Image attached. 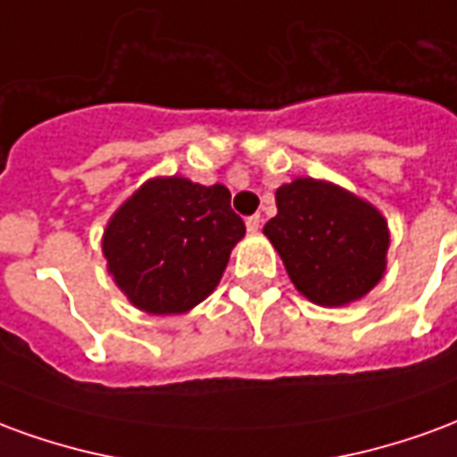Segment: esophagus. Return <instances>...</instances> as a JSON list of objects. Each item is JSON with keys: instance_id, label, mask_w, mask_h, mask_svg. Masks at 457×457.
Returning a JSON list of instances; mask_svg holds the SVG:
<instances>
[{"instance_id": "esophagus-1", "label": "esophagus", "mask_w": 457, "mask_h": 457, "mask_svg": "<svg viewBox=\"0 0 457 457\" xmlns=\"http://www.w3.org/2000/svg\"><path fill=\"white\" fill-rule=\"evenodd\" d=\"M259 228H262V218H259V215H249V218H247L249 232H257Z\"/></svg>"}]
</instances>
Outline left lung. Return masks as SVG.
<instances>
[{
    "label": "left lung",
    "mask_w": 457,
    "mask_h": 457,
    "mask_svg": "<svg viewBox=\"0 0 457 457\" xmlns=\"http://www.w3.org/2000/svg\"><path fill=\"white\" fill-rule=\"evenodd\" d=\"M277 210L264 235L308 301L345 306L379 284L389 228L372 203L328 180L296 179L277 190Z\"/></svg>",
    "instance_id": "obj_1"
}]
</instances>
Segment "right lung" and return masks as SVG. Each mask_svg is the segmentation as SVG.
Returning <instances> with one entry per match:
<instances>
[{"label": "right lung", "mask_w": 457, "mask_h": 457, "mask_svg": "<svg viewBox=\"0 0 457 457\" xmlns=\"http://www.w3.org/2000/svg\"><path fill=\"white\" fill-rule=\"evenodd\" d=\"M242 237L245 222L229 208L225 186L159 176L110 218L103 254L131 306L170 316L186 313L215 291Z\"/></svg>", "instance_id": "right-lung-1"}]
</instances>
